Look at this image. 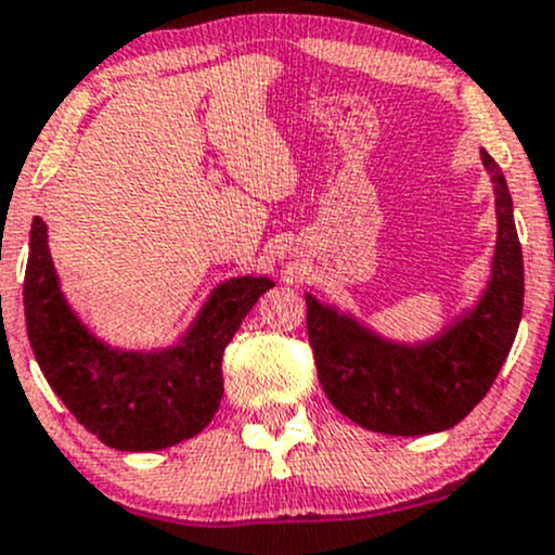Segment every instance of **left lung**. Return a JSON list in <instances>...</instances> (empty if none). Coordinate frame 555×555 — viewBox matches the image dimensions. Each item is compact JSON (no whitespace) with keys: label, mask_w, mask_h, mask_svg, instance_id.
Wrapping results in <instances>:
<instances>
[{"label":"left lung","mask_w":555,"mask_h":555,"mask_svg":"<svg viewBox=\"0 0 555 555\" xmlns=\"http://www.w3.org/2000/svg\"><path fill=\"white\" fill-rule=\"evenodd\" d=\"M495 189L498 242L479 302L418 345L392 343L352 315L308 302V339L326 398L350 422L382 435H435L472 413L495 382L525 306V263L503 170L482 150Z\"/></svg>","instance_id":"obj_1"}]
</instances>
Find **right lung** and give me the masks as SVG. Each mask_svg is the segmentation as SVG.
I'll use <instances>...</instances> for the list:
<instances>
[{
    "instance_id": "1",
    "label": "right lung",
    "mask_w": 555,
    "mask_h": 555,
    "mask_svg": "<svg viewBox=\"0 0 555 555\" xmlns=\"http://www.w3.org/2000/svg\"><path fill=\"white\" fill-rule=\"evenodd\" d=\"M273 282L236 276L210 292L194 324L166 350H115L73 313L54 273L47 223H30L23 284L26 328L41 374L96 440L115 450H163L199 435L223 398V350Z\"/></svg>"
}]
</instances>
